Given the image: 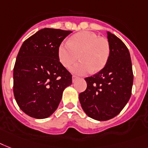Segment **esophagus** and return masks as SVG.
<instances>
[{
  "instance_id": "1",
  "label": "esophagus",
  "mask_w": 148,
  "mask_h": 148,
  "mask_svg": "<svg viewBox=\"0 0 148 148\" xmlns=\"http://www.w3.org/2000/svg\"><path fill=\"white\" fill-rule=\"evenodd\" d=\"M77 78L78 77L77 76H75V75H73V76H72V81H73V82H75V80H76Z\"/></svg>"
}]
</instances>
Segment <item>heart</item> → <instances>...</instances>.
<instances>
[{
    "mask_svg": "<svg viewBox=\"0 0 148 148\" xmlns=\"http://www.w3.org/2000/svg\"><path fill=\"white\" fill-rule=\"evenodd\" d=\"M80 58V62L72 66L71 71L76 74L98 71L104 68L110 55L108 40L96 33L83 31L73 35L68 42H62L58 49V59L62 65L69 68Z\"/></svg>",
    "mask_w": 148,
    "mask_h": 148,
    "instance_id": "obj_1",
    "label": "heart"
}]
</instances>
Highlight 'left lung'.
Wrapping results in <instances>:
<instances>
[{
  "label": "left lung",
  "mask_w": 148,
  "mask_h": 148,
  "mask_svg": "<svg viewBox=\"0 0 148 148\" xmlns=\"http://www.w3.org/2000/svg\"><path fill=\"white\" fill-rule=\"evenodd\" d=\"M110 55L105 67L85 78L86 90L79 94L85 113L95 120L106 121L120 113L132 95L133 71L130 53L124 42L107 32Z\"/></svg>",
  "instance_id": "obj_1"
}]
</instances>
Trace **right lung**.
<instances>
[{"instance_id":"right-lung-1","label":"right lung","mask_w":148,"mask_h":148,"mask_svg":"<svg viewBox=\"0 0 148 148\" xmlns=\"http://www.w3.org/2000/svg\"><path fill=\"white\" fill-rule=\"evenodd\" d=\"M71 31L45 28L24 41L14 68V94L19 107L35 119L57 109L72 75L62 65L58 49Z\"/></svg>"}]
</instances>
